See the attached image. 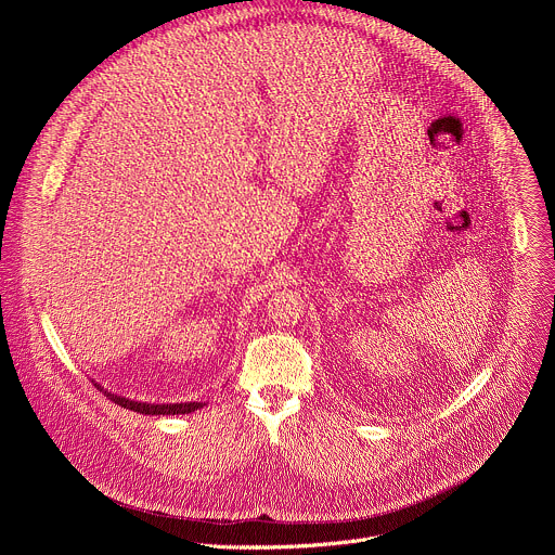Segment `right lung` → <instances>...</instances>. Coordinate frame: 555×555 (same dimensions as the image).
I'll return each instance as SVG.
<instances>
[{
    "label": "right lung",
    "instance_id": "add662e5",
    "mask_svg": "<svg viewBox=\"0 0 555 555\" xmlns=\"http://www.w3.org/2000/svg\"><path fill=\"white\" fill-rule=\"evenodd\" d=\"M92 382H94V379H92ZM94 386H99L114 404H118V406H122V409H129V411H133V413H142V415H189V413H195L197 409H204V406H206V404H202V402H180V404L135 402V400L122 398V395H114L112 390L103 388L99 382H96Z\"/></svg>",
    "mask_w": 555,
    "mask_h": 555
}]
</instances>
